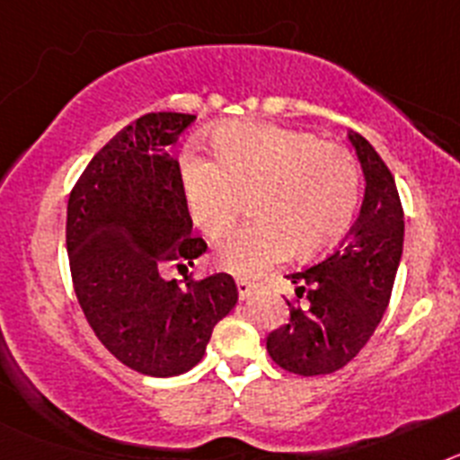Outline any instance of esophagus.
<instances>
[{
  "instance_id": "esophagus-1",
  "label": "esophagus",
  "mask_w": 460,
  "mask_h": 460,
  "mask_svg": "<svg viewBox=\"0 0 460 460\" xmlns=\"http://www.w3.org/2000/svg\"><path fill=\"white\" fill-rule=\"evenodd\" d=\"M253 280H249V279H243V276H237V292H239V296H249L251 292H253Z\"/></svg>"
}]
</instances>
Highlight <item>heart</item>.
<instances>
[{"mask_svg":"<svg viewBox=\"0 0 460 460\" xmlns=\"http://www.w3.org/2000/svg\"><path fill=\"white\" fill-rule=\"evenodd\" d=\"M217 164L181 158V186L193 223L211 239L233 230L253 198L249 227L227 234L217 260L239 276L260 274L296 251L320 258L355 223L361 172L350 149L267 121H234L211 133Z\"/></svg>","mask_w":460,"mask_h":460,"instance_id":"b5f03b06","label":"heart"}]
</instances>
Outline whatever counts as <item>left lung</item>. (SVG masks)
Masks as SVG:
<instances>
[{
	"label": "left lung",
	"mask_w": 460,
	"mask_h": 460,
	"mask_svg": "<svg viewBox=\"0 0 460 460\" xmlns=\"http://www.w3.org/2000/svg\"><path fill=\"white\" fill-rule=\"evenodd\" d=\"M367 177L359 218L323 260L292 271L290 320L267 336V352L295 376H329L350 364L389 306L403 253V207L396 181L359 133H348ZM304 296L309 304L298 306Z\"/></svg>",
	"instance_id": "left-lung-1"
}]
</instances>
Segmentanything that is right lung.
<instances>
[{
    "label": "right lung",
    "mask_w": 460,
    "mask_h": 460,
    "mask_svg": "<svg viewBox=\"0 0 460 460\" xmlns=\"http://www.w3.org/2000/svg\"><path fill=\"white\" fill-rule=\"evenodd\" d=\"M195 121L149 112L110 140L68 195L66 251L73 290L93 334L124 367L170 377L202 359L211 332L237 304L230 274L165 280L193 267L195 237L170 147Z\"/></svg>",
    "instance_id": "right-lung-1"
}]
</instances>
